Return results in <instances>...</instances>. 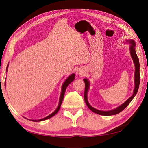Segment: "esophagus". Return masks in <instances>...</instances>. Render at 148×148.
<instances>
[{"label":"esophagus","instance_id":"34e87169","mask_svg":"<svg viewBox=\"0 0 148 148\" xmlns=\"http://www.w3.org/2000/svg\"><path fill=\"white\" fill-rule=\"evenodd\" d=\"M77 73L78 75L79 76V77H82V76H83L85 74V71L83 68H79L77 70Z\"/></svg>","mask_w":148,"mask_h":148}]
</instances>
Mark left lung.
<instances>
[{"instance_id":"left-lung-1","label":"left lung","mask_w":148,"mask_h":148,"mask_svg":"<svg viewBox=\"0 0 148 148\" xmlns=\"http://www.w3.org/2000/svg\"><path fill=\"white\" fill-rule=\"evenodd\" d=\"M126 43L130 44V47H129L130 53V55L132 58V60L133 61L134 65H135V78H134L135 88H134V90H133L132 96L131 97H130L124 103H123L122 104H121L119 107H116V108L112 110H107V111L100 110L94 108L93 107H92L90 104H89V103L88 101V92L89 91V86H90V82H89L88 79H87L86 78L83 79V81L85 83V90H84V99L85 102H86L88 108L91 111H92L93 112H95L97 114L105 115V116H109V115H116L120 113V112H122L124 109L126 108V107L128 106V105L130 103V102L133 100L134 97H135L137 94L138 88H139V85H140V62H139L138 57H137L136 51H135L136 44H135V41L133 39L127 40Z\"/></svg>"}]
</instances>
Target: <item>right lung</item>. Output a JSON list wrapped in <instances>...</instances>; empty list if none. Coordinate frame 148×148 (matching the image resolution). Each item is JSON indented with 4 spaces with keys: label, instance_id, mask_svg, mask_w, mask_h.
<instances>
[{
    "label": "right lung",
    "instance_id": "1",
    "mask_svg": "<svg viewBox=\"0 0 148 148\" xmlns=\"http://www.w3.org/2000/svg\"><path fill=\"white\" fill-rule=\"evenodd\" d=\"M8 68V64L7 65V69H6V72H7ZM75 73H71L69 76V77L65 80V82H64L63 84H62V86L61 93H60V97H59V104H58V106H57V107L56 108V109L54 111H53L52 114H51L50 115H49L48 116H47V117H44L43 119H38V120H29L33 121V122H41V121H43V120L49 119L52 117L53 116H54L58 112H59V109L60 108V106H61V104H62V101H63V99H64V95H65V90H66L67 86H69V84H70L71 82L73 81L74 79H75ZM5 86H6V83H5ZM25 119H26V118H25Z\"/></svg>",
    "mask_w": 148,
    "mask_h": 148
}]
</instances>
